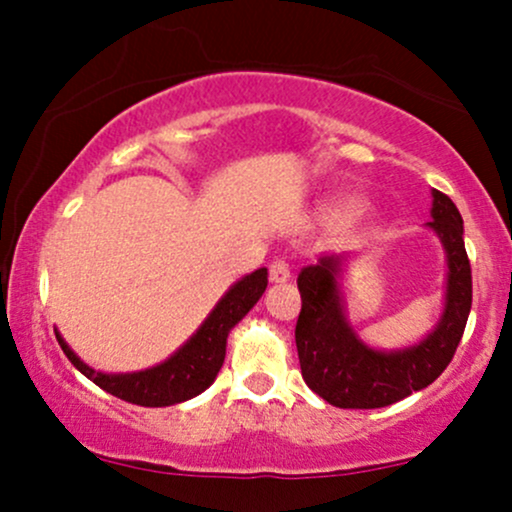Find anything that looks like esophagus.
Listing matches in <instances>:
<instances>
[{"mask_svg":"<svg viewBox=\"0 0 512 512\" xmlns=\"http://www.w3.org/2000/svg\"><path fill=\"white\" fill-rule=\"evenodd\" d=\"M269 279L274 281V284H284V281L291 279V267L286 260H274L269 264Z\"/></svg>","mask_w":512,"mask_h":512,"instance_id":"1","label":"esophagus"}]
</instances>
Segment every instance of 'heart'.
Here are the masks:
<instances>
[{
  "label": "heart",
  "instance_id": "1",
  "mask_svg": "<svg viewBox=\"0 0 512 512\" xmlns=\"http://www.w3.org/2000/svg\"><path fill=\"white\" fill-rule=\"evenodd\" d=\"M358 207H361V199L339 197V199H334V202L327 204V216H332V219H344V216L356 214Z\"/></svg>",
  "mask_w": 512,
  "mask_h": 512
}]
</instances>
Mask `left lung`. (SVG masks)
<instances>
[{
  "label": "left lung",
  "mask_w": 512,
  "mask_h": 512,
  "mask_svg": "<svg viewBox=\"0 0 512 512\" xmlns=\"http://www.w3.org/2000/svg\"><path fill=\"white\" fill-rule=\"evenodd\" d=\"M426 223L448 257L445 308L436 330L419 344L378 351L363 344L346 322L339 274L346 257H320L298 274L301 315L296 322L298 361L305 385L339 409H378L424 390L448 368L472 310V267L464 250L462 216L448 195L433 190Z\"/></svg>",
  "instance_id": "8db88e82"
}]
</instances>
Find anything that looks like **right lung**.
Wrapping results in <instances>:
<instances>
[{
  "label": "right lung",
  "instance_id": "add662e5",
  "mask_svg": "<svg viewBox=\"0 0 512 512\" xmlns=\"http://www.w3.org/2000/svg\"><path fill=\"white\" fill-rule=\"evenodd\" d=\"M264 289H267V269L264 267L243 276L223 293V298L202 322V327L168 361L158 363L154 368L137 370V373L93 370L69 349L60 332L55 334L74 368L81 370L101 390L125 399V402L139 404V407H170V404L197 397L214 383L223 366V358H226L228 332L250 313L252 305L262 298Z\"/></svg>",
  "mask_w": 512,
  "mask_h": 512
}]
</instances>
